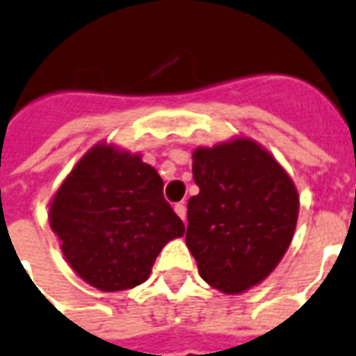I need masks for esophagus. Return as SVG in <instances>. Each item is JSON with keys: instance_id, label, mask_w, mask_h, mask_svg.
Instances as JSON below:
<instances>
[{"instance_id": "1", "label": "esophagus", "mask_w": 356, "mask_h": 356, "mask_svg": "<svg viewBox=\"0 0 356 356\" xmlns=\"http://www.w3.org/2000/svg\"><path fill=\"white\" fill-rule=\"evenodd\" d=\"M173 209H175V213H177L179 218L183 222H186V205H184V203H177Z\"/></svg>"}]
</instances>
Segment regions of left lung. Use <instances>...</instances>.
<instances>
[{"label": "left lung", "instance_id": "8db88e82", "mask_svg": "<svg viewBox=\"0 0 356 356\" xmlns=\"http://www.w3.org/2000/svg\"><path fill=\"white\" fill-rule=\"evenodd\" d=\"M192 159L200 194L188 200L186 246L207 284L227 295L243 293L265 280L289 248L297 188L248 138L197 147Z\"/></svg>", "mask_w": 356, "mask_h": 356}]
</instances>
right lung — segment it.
I'll use <instances>...</instances> for the list:
<instances>
[{
    "label": "right lung",
    "mask_w": 356,
    "mask_h": 356,
    "mask_svg": "<svg viewBox=\"0 0 356 356\" xmlns=\"http://www.w3.org/2000/svg\"><path fill=\"white\" fill-rule=\"evenodd\" d=\"M164 181L138 154L95 145L50 203V226L76 275L100 291L132 289L184 224L162 194Z\"/></svg>",
    "instance_id": "obj_1"
}]
</instances>
